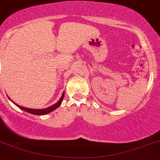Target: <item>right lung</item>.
<instances>
[{"mask_svg": "<svg viewBox=\"0 0 160 160\" xmlns=\"http://www.w3.org/2000/svg\"><path fill=\"white\" fill-rule=\"evenodd\" d=\"M63 97H64V92H63V94H62L61 97H60V100H58V101L56 102V104H53V105L50 106V107L48 108H44V109H32V108H24V107H22V106H19V104H16L15 102H13L12 100H11L10 98V100L12 102H13L15 104H16L17 107H19V108L22 109V111H25V112H28V113H30V114H33V115H46V114L49 113V112H52V111H54L55 109H56L57 108H59L60 106V104H61L62 103V100H63Z\"/></svg>", "mask_w": 160, "mask_h": 160, "instance_id": "obj_1", "label": "right lung"}]
</instances>
